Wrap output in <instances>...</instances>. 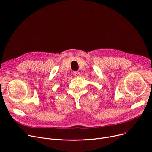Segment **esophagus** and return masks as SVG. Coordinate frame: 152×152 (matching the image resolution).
<instances>
[{"label": "esophagus", "instance_id": "obj_1", "mask_svg": "<svg viewBox=\"0 0 152 152\" xmlns=\"http://www.w3.org/2000/svg\"><path fill=\"white\" fill-rule=\"evenodd\" d=\"M73 75H74V76H75V77H80V72H79V71H75V72H73Z\"/></svg>", "mask_w": 152, "mask_h": 152}]
</instances>
